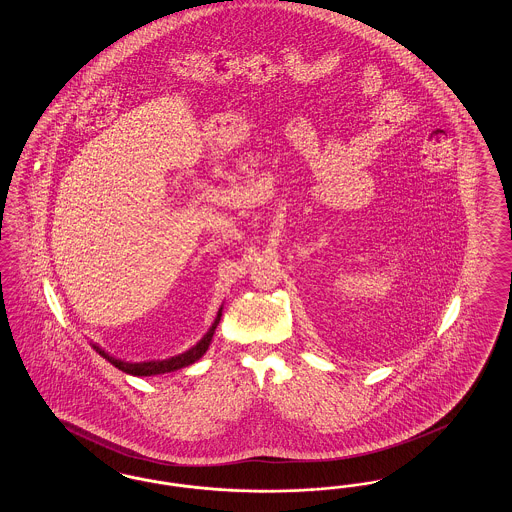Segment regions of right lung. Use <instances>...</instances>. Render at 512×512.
<instances>
[{
  "label": "right lung",
  "mask_w": 512,
  "mask_h": 512,
  "mask_svg": "<svg viewBox=\"0 0 512 512\" xmlns=\"http://www.w3.org/2000/svg\"><path fill=\"white\" fill-rule=\"evenodd\" d=\"M220 317H222V305H220L219 313L213 320L211 328L207 330V334L201 338V340L195 343L192 349L171 357V359H163V361H144V363H128V361H122V359H115L113 355L105 353L98 343H92V347L96 349V353H99L105 361H109L115 368H119L126 374H132V376H155V374H165V372H174L178 368H184V366L192 365L195 361H199L205 351L209 349L211 340H213V334H215V328L219 326Z\"/></svg>",
  "instance_id": "right-lung-1"
}]
</instances>
